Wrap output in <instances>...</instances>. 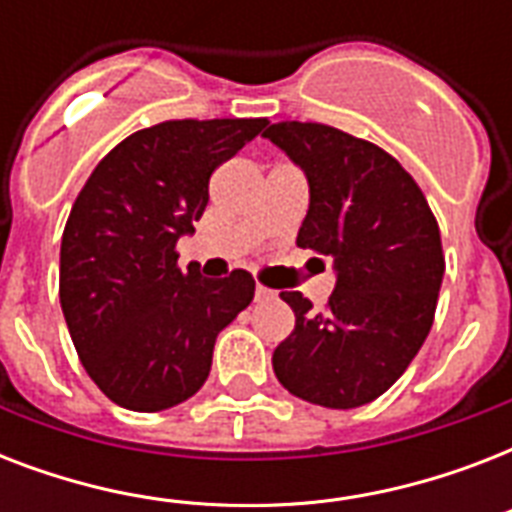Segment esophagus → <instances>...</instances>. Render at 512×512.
Segmentation results:
<instances>
[{"label":"esophagus","instance_id":"esophagus-1","mask_svg":"<svg viewBox=\"0 0 512 512\" xmlns=\"http://www.w3.org/2000/svg\"><path fill=\"white\" fill-rule=\"evenodd\" d=\"M255 297H257V300H273V297H276V292H273V289H268V287H263V284H257Z\"/></svg>","mask_w":512,"mask_h":512}]
</instances>
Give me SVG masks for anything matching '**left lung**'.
Here are the masks:
<instances>
[{
	"label": "left lung",
	"mask_w": 512,
	"mask_h": 512,
	"mask_svg": "<svg viewBox=\"0 0 512 512\" xmlns=\"http://www.w3.org/2000/svg\"><path fill=\"white\" fill-rule=\"evenodd\" d=\"M265 138L308 177L297 247L329 257L337 276L324 311L281 292L295 329L273 350V372L303 401L356 409L406 372L433 327L444 279L436 217L414 177L374 143L316 122L271 124Z\"/></svg>",
	"instance_id": "obj_1"
}]
</instances>
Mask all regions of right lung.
Instances as JSON below:
<instances>
[{
  "label": "right lung",
  "instance_id": "obj_1",
  "mask_svg": "<svg viewBox=\"0 0 512 512\" xmlns=\"http://www.w3.org/2000/svg\"><path fill=\"white\" fill-rule=\"evenodd\" d=\"M265 124L175 119L132 132L76 196L60 241V308L84 369L114 404H183L209 377L217 335L252 303V273H183L175 244L204 215L209 175Z\"/></svg>",
  "mask_w": 512,
  "mask_h": 512
}]
</instances>
